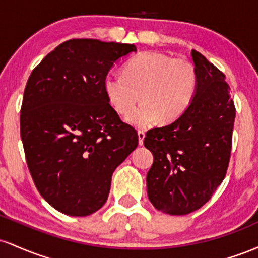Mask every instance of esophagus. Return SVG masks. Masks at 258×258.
<instances>
[{
  "mask_svg": "<svg viewBox=\"0 0 258 258\" xmlns=\"http://www.w3.org/2000/svg\"><path fill=\"white\" fill-rule=\"evenodd\" d=\"M144 137H146V132L142 131V130H139V131H138V143H139V146H143Z\"/></svg>",
  "mask_w": 258,
  "mask_h": 258,
  "instance_id": "esophagus-1",
  "label": "esophagus"
}]
</instances>
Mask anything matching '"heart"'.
<instances>
[{
    "label": "heart",
    "instance_id": "obj_1",
    "mask_svg": "<svg viewBox=\"0 0 258 258\" xmlns=\"http://www.w3.org/2000/svg\"><path fill=\"white\" fill-rule=\"evenodd\" d=\"M197 87L191 61L154 51L135 55L123 67V75L109 74L104 80L106 97L121 115H128L141 97V106L128 117L138 127L178 120L193 102Z\"/></svg>",
    "mask_w": 258,
    "mask_h": 258
}]
</instances>
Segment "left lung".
Returning <instances> with one entry per match:
<instances>
[{"instance_id":"obj_1","label":"left lung","mask_w":258,"mask_h":258,"mask_svg":"<svg viewBox=\"0 0 258 258\" xmlns=\"http://www.w3.org/2000/svg\"><path fill=\"white\" fill-rule=\"evenodd\" d=\"M198 87L178 120L147 132L154 155L147 174L148 197L164 214L188 215L211 199L229 165L235 106L224 74L191 51Z\"/></svg>"}]
</instances>
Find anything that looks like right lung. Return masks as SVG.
<instances>
[{"label":"right lung","mask_w":258,"mask_h":258,"mask_svg":"<svg viewBox=\"0 0 258 258\" xmlns=\"http://www.w3.org/2000/svg\"><path fill=\"white\" fill-rule=\"evenodd\" d=\"M135 44L74 38L32 70L20 137L37 190L59 212L84 217L105 204L111 176L138 146L137 131L109 103L104 80Z\"/></svg>","instance_id":"1"}]
</instances>
